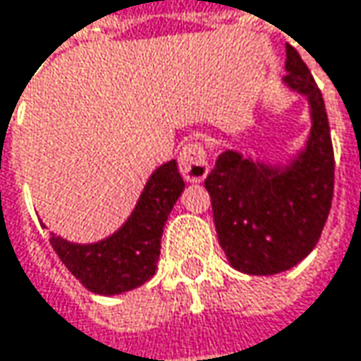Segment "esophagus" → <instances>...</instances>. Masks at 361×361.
<instances>
[{"label": "esophagus", "mask_w": 361, "mask_h": 361, "mask_svg": "<svg viewBox=\"0 0 361 361\" xmlns=\"http://www.w3.org/2000/svg\"><path fill=\"white\" fill-rule=\"evenodd\" d=\"M178 168L185 180L189 183H201L209 174V162L205 147L199 142H189L180 147L178 154Z\"/></svg>", "instance_id": "esophagus-1"}]
</instances>
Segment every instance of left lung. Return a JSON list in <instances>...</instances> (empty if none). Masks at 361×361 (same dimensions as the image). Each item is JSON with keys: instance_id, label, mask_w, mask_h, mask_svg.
<instances>
[{"instance_id": "obj_1", "label": "left lung", "mask_w": 361, "mask_h": 361, "mask_svg": "<svg viewBox=\"0 0 361 361\" xmlns=\"http://www.w3.org/2000/svg\"><path fill=\"white\" fill-rule=\"evenodd\" d=\"M283 84L304 96L310 133L288 162L221 152L205 178L221 250L234 269L275 275L296 267L321 238L333 199L335 160L322 94L294 47L286 44Z\"/></svg>"}]
</instances>
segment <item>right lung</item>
Returning a JSON list of instances; mask_svg holds the SVG:
<instances>
[{"label": "right lung", "instance_id": "1", "mask_svg": "<svg viewBox=\"0 0 361 361\" xmlns=\"http://www.w3.org/2000/svg\"><path fill=\"white\" fill-rule=\"evenodd\" d=\"M183 191L185 180L176 160H170L152 172L131 216L111 236L78 245L51 232L49 243L71 275L94 294L116 296L135 290L158 269L164 224Z\"/></svg>", "mask_w": 361, "mask_h": 361}]
</instances>
